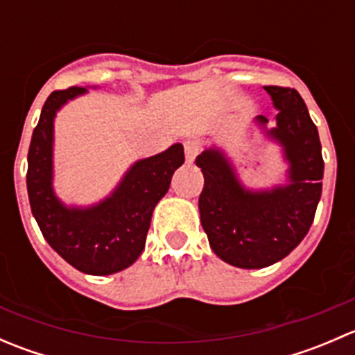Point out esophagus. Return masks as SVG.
<instances>
[{"instance_id": "34e87169", "label": "esophagus", "mask_w": 355, "mask_h": 355, "mask_svg": "<svg viewBox=\"0 0 355 355\" xmlns=\"http://www.w3.org/2000/svg\"><path fill=\"white\" fill-rule=\"evenodd\" d=\"M184 149H185V157H187L189 163H192V161L196 159V156L200 153V146L198 141H187L184 144Z\"/></svg>"}]
</instances>
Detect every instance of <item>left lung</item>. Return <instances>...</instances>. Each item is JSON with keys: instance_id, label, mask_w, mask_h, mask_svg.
Masks as SVG:
<instances>
[{"instance_id": "obj_1", "label": "left lung", "mask_w": 355, "mask_h": 355, "mask_svg": "<svg viewBox=\"0 0 355 355\" xmlns=\"http://www.w3.org/2000/svg\"><path fill=\"white\" fill-rule=\"evenodd\" d=\"M273 99L277 127L268 130L284 146L288 184L271 191H245L230 161L216 148L196 157L204 175L200 225L220 259L244 270L266 268L288 256L313 225L321 198L323 156L318 128L295 89L264 85ZM266 125V116H257Z\"/></svg>"}]
</instances>
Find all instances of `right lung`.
Instances as JSON below:
<instances>
[{
	"instance_id": "add662e5",
	"label": "right lung",
	"mask_w": 355,
	"mask_h": 355,
	"mask_svg": "<svg viewBox=\"0 0 355 355\" xmlns=\"http://www.w3.org/2000/svg\"><path fill=\"white\" fill-rule=\"evenodd\" d=\"M87 92L68 87L49 94L28 148L27 191L31 209L48 244L78 271L111 275L135 263L144 250L155 206L185 161L182 144L141 159L113 194L91 207H67L53 192V120L68 99Z\"/></svg>"
}]
</instances>
